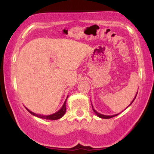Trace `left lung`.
Masks as SVG:
<instances>
[{
	"mask_svg": "<svg viewBox=\"0 0 154 154\" xmlns=\"http://www.w3.org/2000/svg\"><path fill=\"white\" fill-rule=\"evenodd\" d=\"M136 96H137V94H136ZM136 96H135V97H134V99L133 100V101H132V102H131V104H130V105H131L132 104V103L134 102V100H135V98H136ZM129 105V106H130ZM92 108H93V106H92ZM93 111H94V112L96 113V115L97 116H99L100 118H102V119H111V118H113V117H114V116H118L119 114H116V115H113V116H105V115H103V114H101V113H98L97 111H95L94 110V109H93Z\"/></svg>",
	"mask_w": 154,
	"mask_h": 154,
	"instance_id": "left-lung-1",
	"label": "left lung"
}]
</instances>
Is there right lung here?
I'll use <instances>...</instances> for the list:
<instances>
[{"instance_id":"obj_1","label":"right lung","mask_w":154,"mask_h":154,"mask_svg":"<svg viewBox=\"0 0 154 154\" xmlns=\"http://www.w3.org/2000/svg\"><path fill=\"white\" fill-rule=\"evenodd\" d=\"M27 111H29V113H31V114L35 116H37L40 118V119H47V120H57L60 119V118H62L63 116L64 115L65 112H66V101H65L64 104L62 108H61L60 110H59L57 112L53 113L52 115H49V116H43V115H38V114H35V113H33L32 111H31L30 110H29L28 109H26Z\"/></svg>"}]
</instances>
